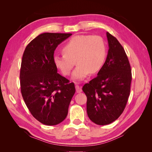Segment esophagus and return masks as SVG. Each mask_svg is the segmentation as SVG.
Segmentation results:
<instances>
[{
    "label": "esophagus",
    "mask_w": 152,
    "mask_h": 152,
    "mask_svg": "<svg viewBox=\"0 0 152 152\" xmlns=\"http://www.w3.org/2000/svg\"><path fill=\"white\" fill-rule=\"evenodd\" d=\"M75 88H76V92L78 93H81L82 92V88H81V87H80L78 85H76V86H75Z\"/></svg>",
    "instance_id": "esophagus-1"
}]
</instances>
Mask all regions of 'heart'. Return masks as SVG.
<instances>
[{
  "instance_id": "b5f03b06",
  "label": "heart",
  "mask_w": 152,
  "mask_h": 152,
  "mask_svg": "<svg viewBox=\"0 0 152 152\" xmlns=\"http://www.w3.org/2000/svg\"><path fill=\"white\" fill-rule=\"evenodd\" d=\"M63 55L54 56L53 63L64 76L69 75L76 61L78 64L72 74V79L80 81L89 73L99 71L106 57V46L101 37L77 35L64 44Z\"/></svg>"
}]
</instances>
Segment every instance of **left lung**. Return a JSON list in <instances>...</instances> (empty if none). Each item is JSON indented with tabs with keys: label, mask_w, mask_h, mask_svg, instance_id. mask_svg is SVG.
<instances>
[{
	"label": "left lung",
	"mask_w": 152,
	"mask_h": 152,
	"mask_svg": "<svg viewBox=\"0 0 152 152\" xmlns=\"http://www.w3.org/2000/svg\"><path fill=\"white\" fill-rule=\"evenodd\" d=\"M108 51L97 76L83 86L89 118L99 125L111 124L124 112L130 95L131 69L124 48L106 33Z\"/></svg>",
	"instance_id": "1"
}]
</instances>
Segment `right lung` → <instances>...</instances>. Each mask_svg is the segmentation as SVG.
Instances as JSON below:
<instances>
[{
	"mask_svg": "<svg viewBox=\"0 0 152 152\" xmlns=\"http://www.w3.org/2000/svg\"><path fill=\"white\" fill-rule=\"evenodd\" d=\"M70 33H42L28 44L20 70L22 96L31 114L46 125L62 122L75 93L74 83L57 73L54 51Z\"/></svg>",
	"mask_w": 152,
	"mask_h": 152,
	"instance_id": "add662e5",
	"label": "right lung"
}]
</instances>
